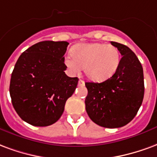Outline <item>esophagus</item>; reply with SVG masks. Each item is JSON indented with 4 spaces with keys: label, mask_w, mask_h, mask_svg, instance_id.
I'll return each mask as SVG.
<instances>
[{
    "label": "esophagus",
    "mask_w": 157,
    "mask_h": 157,
    "mask_svg": "<svg viewBox=\"0 0 157 157\" xmlns=\"http://www.w3.org/2000/svg\"><path fill=\"white\" fill-rule=\"evenodd\" d=\"M78 86H84V81L82 79H79L78 81Z\"/></svg>",
    "instance_id": "esophagus-1"
}]
</instances>
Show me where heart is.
I'll use <instances>...</instances> for the list:
<instances>
[{"instance_id":"obj_1","label":"heart","mask_w":157,"mask_h":157,"mask_svg":"<svg viewBox=\"0 0 157 157\" xmlns=\"http://www.w3.org/2000/svg\"><path fill=\"white\" fill-rule=\"evenodd\" d=\"M69 56L63 59L65 66L73 74L83 68L84 74L94 82H104L116 73L121 63V53L116 47L99 42L74 46Z\"/></svg>"}]
</instances>
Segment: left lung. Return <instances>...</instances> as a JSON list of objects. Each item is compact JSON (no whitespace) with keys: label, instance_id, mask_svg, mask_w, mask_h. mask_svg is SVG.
Returning a JSON list of instances; mask_svg holds the SVG:
<instances>
[{"label":"left lung","instance_id":"1","mask_svg":"<svg viewBox=\"0 0 157 157\" xmlns=\"http://www.w3.org/2000/svg\"><path fill=\"white\" fill-rule=\"evenodd\" d=\"M110 43L122 56L119 68L103 83H85L88 90L85 109L95 124L105 128H119L133 120L142 104L144 75L136 55L127 46Z\"/></svg>","mask_w":157,"mask_h":157}]
</instances>
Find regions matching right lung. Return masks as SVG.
<instances>
[{
	"label": "right lung",
	"instance_id": "obj_1",
	"mask_svg": "<svg viewBox=\"0 0 157 157\" xmlns=\"http://www.w3.org/2000/svg\"><path fill=\"white\" fill-rule=\"evenodd\" d=\"M67 42L43 41L21 53L10 82L12 105L21 120L34 126H48L59 120L78 78L66 75L63 63Z\"/></svg>",
	"mask_w": 157,
	"mask_h": 157
}]
</instances>
